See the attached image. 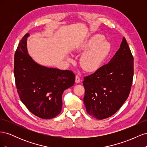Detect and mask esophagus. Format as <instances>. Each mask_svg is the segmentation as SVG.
Here are the masks:
<instances>
[{
	"instance_id": "obj_1",
	"label": "esophagus",
	"mask_w": 147,
	"mask_h": 147,
	"mask_svg": "<svg viewBox=\"0 0 147 147\" xmlns=\"http://www.w3.org/2000/svg\"><path fill=\"white\" fill-rule=\"evenodd\" d=\"M80 82V77L78 76V75H77L76 76H75V82H76L77 83H78Z\"/></svg>"
}]
</instances>
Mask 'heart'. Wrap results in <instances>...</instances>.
Masks as SVG:
<instances>
[{
  "instance_id": "1",
  "label": "heart",
  "mask_w": 147,
  "mask_h": 147,
  "mask_svg": "<svg viewBox=\"0 0 147 147\" xmlns=\"http://www.w3.org/2000/svg\"><path fill=\"white\" fill-rule=\"evenodd\" d=\"M103 39L102 35H95L78 48V51L87 50L83 53L80 58V65L84 70L88 72L97 70L109 55L110 45Z\"/></svg>"
}]
</instances>
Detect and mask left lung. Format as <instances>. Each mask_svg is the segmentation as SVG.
<instances>
[{
    "instance_id": "1",
    "label": "left lung",
    "mask_w": 147,
    "mask_h": 147,
    "mask_svg": "<svg viewBox=\"0 0 147 147\" xmlns=\"http://www.w3.org/2000/svg\"><path fill=\"white\" fill-rule=\"evenodd\" d=\"M134 76V58L126 38L109 63L84 77V104L98 119L112 116L129 95Z\"/></svg>"
}]
</instances>
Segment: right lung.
<instances>
[{"instance_id": "add662e5", "label": "right lung", "mask_w": 147, "mask_h": 147, "mask_svg": "<svg viewBox=\"0 0 147 147\" xmlns=\"http://www.w3.org/2000/svg\"><path fill=\"white\" fill-rule=\"evenodd\" d=\"M24 35L15 53L14 75L18 94L30 112L42 119L58 115L62 109V96L72 86L75 75L70 70L48 68L34 62L27 51Z\"/></svg>"}]
</instances>
